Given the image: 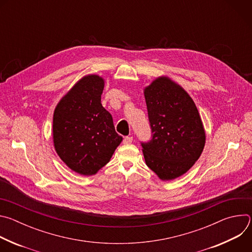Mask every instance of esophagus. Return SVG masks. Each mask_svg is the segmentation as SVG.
<instances>
[{
	"label": "esophagus",
	"instance_id": "34e87169",
	"mask_svg": "<svg viewBox=\"0 0 252 252\" xmlns=\"http://www.w3.org/2000/svg\"><path fill=\"white\" fill-rule=\"evenodd\" d=\"M132 140H133L132 136H126L124 138V143H125V145H129V143L132 142Z\"/></svg>",
	"mask_w": 252,
	"mask_h": 252
}]
</instances>
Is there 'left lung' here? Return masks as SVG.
<instances>
[{"label":"left lung","instance_id":"left-lung-1","mask_svg":"<svg viewBox=\"0 0 252 252\" xmlns=\"http://www.w3.org/2000/svg\"><path fill=\"white\" fill-rule=\"evenodd\" d=\"M153 138L141 143L147 165L163 182L188 172L205 145V130L189 93L167 76L143 89Z\"/></svg>","mask_w":252,"mask_h":252}]
</instances>
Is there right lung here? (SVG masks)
Listing matches in <instances>:
<instances>
[{
  "label": "right lung",
  "instance_id": "1",
  "mask_svg": "<svg viewBox=\"0 0 252 252\" xmlns=\"http://www.w3.org/2000/svg\"><path fill=\"white\" fill-rule=\"evenodd\" d=\"M102 77L84 76L58 102L53 119L55 151L81 175H94L109 162L123 140L101 104Z\"/></svg>",
  "mask_w": 252,
  "mask_h": 252
}]
</instances>
